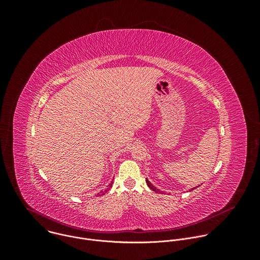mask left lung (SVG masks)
Listing matches in <instances>:
<instances>
[{"mask_svg":"<svg viewBox=\"0 0 260 260\" xmlns=\"http://www.w3.org/2000/svg\"><path fill=\"white\" fill-rule=\"evenodd\" d=\"M146 182H147V185H148V186H149V187H150V188H151L153 191H155V192H157V193H161V192H160V191H159V190H158L156 187H154L153 185H152V184H151L149 181H148L147 179H146Z\"/></svg>","mask_w":260,"mask_h":260,"instance_id":"obj_1","label":"left lung"}]
</instances>
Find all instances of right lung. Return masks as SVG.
Instances as JSON below:
<instances>
[{"mask_svg": "<svg viewBox=\"0 0 260 260\" xmlns=\"http://www.w3.org/2000/svg\"><path fill=\"white\" fill-rule=\"evenodd\" d=\"M112 184H113V182H111V183L108 185V187H107V188H106L104 191H101V193H102V194H104L105 192H107V191H108V190H109L111 187H112ZM99 196H101V194H99Z\"/></svg>", "mask_w": 260, "mask_h": 260, "instance_id": "add662e5", "label": "right lung"}]
</instances>
